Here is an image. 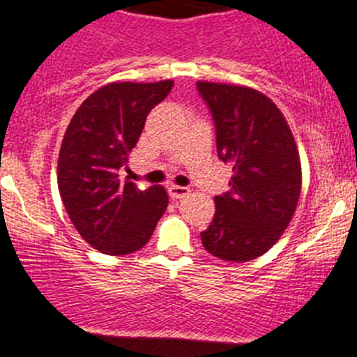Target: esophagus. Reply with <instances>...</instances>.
I'll list each match as a JSON object with an SVG mask.
<instances>
[{
  "mask_svg": "<svg viewBox=\"0 0 357 357\" xmlns=\"http://www.w3.org/2000/svg\"><path fill=\"white\" fill-rule=\"evenodd\" d=\"M188 194H190V188H186V186H179V185L169 186V195H171L172 199H183Z\"/></svg>",
  "mask_w": 357,
  "mask_h": 357,
  "instance_id": "obj_1",
  "label": "esophagus"
}]
</instances>
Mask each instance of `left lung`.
Returning a JSON list of instances; mask_svg holds the SVG:
<instances>
[{
    "label": "left lung",
    "mask_w": 357,
    "mask_h": 357,
    "mask_svg": "<svg viewBox=\"0 0 357 357\" xmlns=\"http://www.w3.org/2000/svg\"><path fill=\"white\" fill-rule=\"evenodd\" d=\"M210 107L218 158L233 167L231 190L215 197V217L201 233L210 255L243 263L265 255L297 208L303 172L287 119L250 86L197 82Z\"/></svg>",
    "instance_id": "8db88e82"
}]
</instances>
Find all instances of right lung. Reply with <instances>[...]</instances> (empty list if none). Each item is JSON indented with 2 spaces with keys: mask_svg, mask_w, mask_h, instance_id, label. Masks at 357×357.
<instances>
[{
  "mask_svg": "<svg viewBox=\"0 0 357 357\" xmlns=\"http://www.w3.org/2000/svg\"><path fill=\"white\" fill-rule=\"evenodd\" d=\"M174 82L108 83L70 119L59 155V190L70 222L86 243L121 256L149 242L169 204L163 186L139 190L119 179L137 146L146 117Z\"/></svg>",
  "mask_w": 357,
  "mask_h": 357,
  "instance_id": "add662e5",
  "label": "right lung"
}]
</instances>
